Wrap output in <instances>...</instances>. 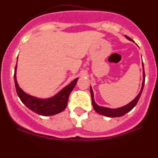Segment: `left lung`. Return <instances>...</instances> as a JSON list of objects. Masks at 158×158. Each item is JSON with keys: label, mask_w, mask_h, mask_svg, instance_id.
Returning a JSON list of instances; mask_svg holds the SVG:
<instances>
[{"label": "left lung", "mask_w": 158, "mask_h": 158, "mask_svg": "<svg viewBox=\"0 0 158 158\" xmlns=\"http://www.w3.org/2000/svg\"><path fill=\"white\" fill-rule=\"evenodd\" d=\"M128 40H131V39L128 36H126ZM143 65V64H142ZM144 84H145V72H144V67H143V81H142V89H141L140 93L138 96H136V98L134 100L130 103V104H127L126 106H123L122 107H119V108H116V109H111V108H107V107H100V106L97 105V104L95 103L94 101V98H93V92L92 90V89L90 88V92H91V96H92V103H93V108H94L95 111H96L97 113H99L100 115H105V116L107 117H120L124 115L126 113L129 112L131 110H132L135 107V106L136 105L138 101H139V98H140L141 94L142 93V89H143V87H144Z\"/></svg>", "instance_id": "left-lung-1"}]
</instances>
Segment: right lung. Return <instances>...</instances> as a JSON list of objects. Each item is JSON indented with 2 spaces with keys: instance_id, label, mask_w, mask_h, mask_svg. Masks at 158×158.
I'll use <instances>...</instances> for the list:
<instances>
[{
  "instance_id": "1",
  "label": "right lung",
  "mask_w": 158,
  "mask_h": 158,
  "mask_svg": "<svg viewBox=\"0 0 158 158\" xmlns=\"http://www.w3.org/2000/svg\"><path fill=\"white\" fill-rule=\"evenodd\" d=\"M16 69L14 73V81L15 86L18 96L23 104L32 111L40 115H53L63 111L67 106L69 96L73 88L76 85L78 78L73 81L69 85L65 86L62 90L59 92L57 95L49 99H38L31 96L26 94L18 85L16 77Z\"/></svg>"
}]
</instances>
